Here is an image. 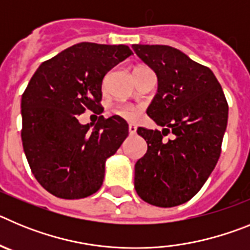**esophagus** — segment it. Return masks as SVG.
Masks as SVG:
<instances>
[{"instance_id": "obj_1", "label": "esophagus", "mask_w": 250, "mask_h": 250, "mask_svg": "<svg viewBox=\"0 0 250 250\" xmlns=\"http://www.w3.org/2000/svg\"><path fill=\"white\" fill-rule=\"evenodd\" d=\"M136 132V125L135 124H129V134L130 135H134Z\"/></svg>"}]
</instances>
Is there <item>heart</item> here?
<instances>
[{
	"mask_svg": "<svg viewBox=\"0 0 250 250\" xmlns=\"http://www.w3.org/2000/svg\"><path fill=\"white\" fill-rule=\"evenodd\" d=\"M140 68H136V70H140ZM115 112L126 120H134V119L138 118L139 109L134 105H129V104H120L115 107Z\"/></svg>",
	"mask_w": 250,
	"mask_h": 250,
	"instance_id": "1",
	"label": "heart"
}]
</instances>
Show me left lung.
I'll list each match as a JSON object with an SVG mask.
<instances>
[{
    "label": "left lung",
    "mask_w": 250,
    "mask_h": 250,
    "mask_svg": "<svg viewBox=\"0 0 250 250\" xmlns=\"http://www.w3.org/2000/svg\"><path fill=\"white\" fill-rule=\"evenodd\" d=\"M158 76L146 114L163 131L139 127L147 151L135 164V190L161 208L187 203L215 167L228 123V103L209 67L165 45H132ZM171 132V139L164 136Z\"/></svg>",
    "instance_id": "left-lung-1"
}]
</instances>
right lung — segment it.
<instances>
[{
	"mask_svg": "<svg viewBox=\"0 0 250 250\" xmlns=\"http://www.w3.org/2000/svg\"><path fill=\"white\" fill-rule=\"evenodd\" d=\"M132 55L126 45L81 42L40 65L22 94L21 138L31 171L61 199L96 193L106 159L129 134L120 116H99L94 129L81 125L86 110L103 112L101 86L114 66Z\"/></svg>",
	"mask_w": 250,
	"mask_h": 250,
	"instance_id": "obj_1",
	"label": "right lung"
}]
</instances>
